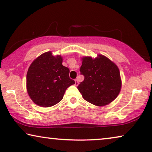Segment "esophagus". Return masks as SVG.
<instances>
[{
    "mask_svg": "<svg viewBox=\"0 0 152 152\" xmlns=\"http://www.w3.org/2000/svg\"><path fill=\"white\" fill-rule=\"evenodd\" d=\"M75 86H78V85H79V80H78V79H76V80H75Z\"/></svg>",
    "mask_w": 152,
    "mask_h": 152,
    "instance_id": "esophagus-1",
    "label": "esophagus"
}]
</instances>
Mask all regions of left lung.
<instances>
[{
    "instance_id": "left-lung-1",
    "label": "left lung",
    "mask_w": 152,
    "mask_h": 152,
    "mask_svg": "<svg viewBox=\"0 0 152 152\" xmlns=\"http://www.w3.org/2000/svg\"><path fill=\"white\" fill-rule=\"evenodd\" d=\"M80 72L84 80L77 88L85 100L102 107L113 101L119 94L122 82L118 66L105 56L82 58Z\"/></svg>"
}]
</instances>
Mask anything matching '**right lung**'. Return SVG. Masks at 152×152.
I'll list each match as a JSON object with an SVG mask.
<instances>
[{
  "mask_svg": "<svg viewBox=\"0 0 152 152\" xmlns=\"http://www.w3.org/2000/svg\"><path fill=\"white\" fill-rule=\"evenodd\" d=\"M62 57L42 54L34 59L27 73V91L36 104L42 107L55 105L63 99L66 90L75 81L69 77L70 70L62 65Z\"/></svg>",
  "mask_w": 152,
  "mask_h": 152,
  "instance_id": "add662e5",
  "label": "right lung"
}]
</instances>
